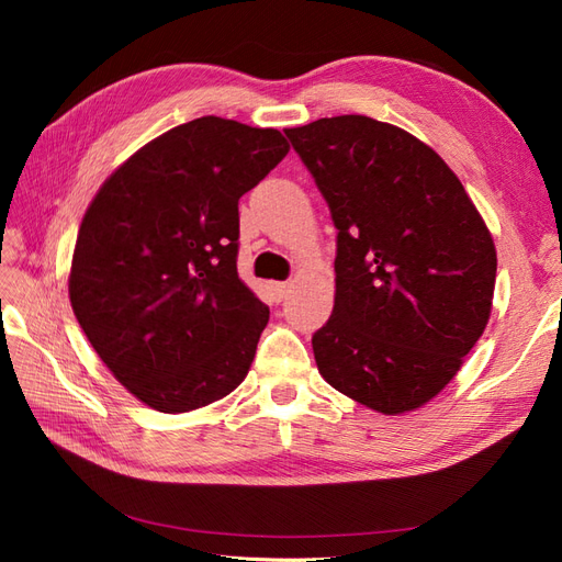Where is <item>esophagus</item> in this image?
I'll list each match as a JSON object with an SVG mask.
<instances>
[{"mask_svg":"<svg viewBox=\"0 0 562 562\" xmlns=\"http://www.w3.org/2000/svg\"><path fill=\"white\" fill-rule=\"evenodd\" d=\"M269 291H271V300H274V302H281V300L288 295V291H291V283L277 281V283H271V285H269Z\"/></svg>","mask_w":562,"mask_h":562,"instance_id":"1","label":"esophagus"}]
</instances>
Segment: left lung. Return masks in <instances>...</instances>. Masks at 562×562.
<instances>
[{"label":"left lung","mask_w":562,"mask_h":562,"mask_svg":"<svg viewBox=\"0 0 562 562\" xmlns=\"http://www.w3.org/2000/svg\"><path fill=\"white\" fill-rule=\"evenodd\" d=\"M285 135L337 229L335 307L312 337L318 372L378 413L415 411L485 330L492 236L448 164L403 128L342 114Z\"/></svg>","instance_id":"obj_1"}]
</instances>
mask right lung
Segmentation results:
<instances>
[{
    "mask_svg": "<svg viewBox=\"0 0 562 562\" xmlns=\"http://www.w3.org/2000/svg\"><path fill=\"white\" fill-rule=\"evenodd\" d=\"M285 155L277 128L201 116L135 151L83 215L75 316L155 411H196L248 375L269 307L236 271L239 199Z\"/></svg>",
    "mask_w": 562,
    "mask_h": 562,
    "instance_id": "obj_1",
    "label": "right lung"
}]
</instances>
